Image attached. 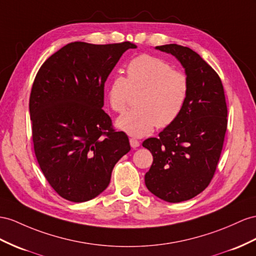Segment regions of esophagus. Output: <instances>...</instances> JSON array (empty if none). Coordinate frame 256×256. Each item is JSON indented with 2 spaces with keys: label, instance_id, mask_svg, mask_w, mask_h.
Here are the masks:
<instances>
[{
  "label": "esophagus",
  "instance_id": "esophagus-1",
  "mask_svg": "<svg viewBox=\"0 0 256 256\" xmlns=\"http://www.w3.org/2000/svg\"><path fill=\"white\" fill-rule=\"evenodd\" d=\"M130 147L132 148H137V147H140V142L137 140H135V138H130Z\"/></svg>",
  "mask_w": 256,
  "mask_h": 256
}]
</instances>
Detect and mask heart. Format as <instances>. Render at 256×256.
<instances>
[{
  "label": "heart",
  "instance_id": "b5f03b06",
  "mask_svg": "<svg viewBox=\"0 0 256 256\" xmlns=\"http://www.w3.org/2000/svg\"><path fill=\"white\" fill-rule=\"evenodd\" d=\"M137 93L136 108L122 114L116 124L130 136L142 137L156 126L166 128L178 119L188 100V76L159 57L137 56L126 66V78H111L107 100L114 111L123 112L130 94Z\"/></svg>",
  "mask_w": 256,
  "mask_h": 256
}]
</instances>
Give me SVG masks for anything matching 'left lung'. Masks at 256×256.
Instances as JSON below:
<instances>
[{
  "label": "left lung",
  "instance_id": "obj_1",
  "mask_svg": "<svg viewBox=\"0 0 256 256\" xmlns=\"http://www.w3.org/2000/svg\"><path fill=\"white\" fill-rule=\"evenodd\" d=\"M173 55L189 80L182 112L142 147L154 161L145 175L148 190L168 202H182L202 192L218 166L227 128V106L218 74L192 48L178 44L156 46Z\"/></svg>",
  "mask_w": 256,
  "mask_h": 256
}]
</instances>
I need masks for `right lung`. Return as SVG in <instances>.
Listing matches in <instances>:
<instances>
[{
	"label": "right lung",
	"instance_id": "obj_1",
	"mask_svg": "<svg viewBox=\"0 0 256 256\" xmlns=\"http://www.w3.org/2000/svg\"><path fill=\"white\" fill-rule=\"evenodd\" d=\"M130 42H72L45 62L32 85L29 110L36 156L54 190L85 202L106 189L130 150L126 133L114 132L102 110L104 86Z\"/></svg>",
	"mask_w": 256,
	"mask_h": 256
}]
</instances>
